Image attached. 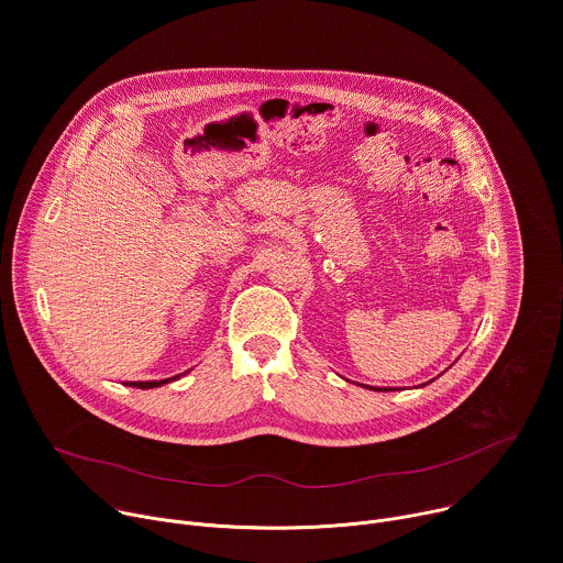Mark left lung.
I'll use <instances>...</instances> for the list:
<instances>
[{
	"instance_id": "1",
	"label": "left lung",
	"mask_w": 563,
	"mask_h": 563,
	"mask_svg": "<svg viewBox=\"0 0 563 563\" xmlns=\"http://www.w3.org/2000/svg\"><path fill=\"white\" fill-rule=\"evenodd\" d=\"M369 389H374V387H369ZM376 391H389V389H376Z\"/></svg>"
}]
</instances>
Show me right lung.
<instances>
[{
  "instance_id": "right-lung-1",
  "label": "right lung",
  "mask_w": 563,
  "mask_h": 563,
  "mask_svg": "<svg viewBox=\"0 0 563 563\" xmlns=\"http://www.w3.org/2000/svg\"><path fill=\"white\" fill-rule=\"evenodd\" d=\"M176 378H180V374H178V376H172V378H165V380H129L126 385L140 387V389H151V387H159V385H165V383H172V380H176Z\"/></svg>"
}]
</instances>
